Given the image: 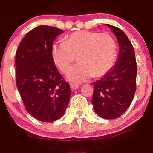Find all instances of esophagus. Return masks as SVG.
<instances>
[{"label": "esophagus", "mask_w": 153, "mask_h": 153, "mask_svg": "<svg viewBox=\"0 0 153 153\" xmlns=\"http://www.w3.org/2000/svg\"><path fill=\"white\" fill-rule=\"evenodd\" d=\"M70 87H71V90H76V89H78L79 88V85L78 84H71Z\"/></svg>", "instance_id": "obj_1"}]
</instances>
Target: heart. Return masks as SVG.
Returning <instances> with one entry per match:
<instances>
[{"label": "heart", "instance_id": "1", "mask_svg": "<svg viewBox=\"0 0 153 153\" xmlns=\"http://www.w3.org/2000/svg\"><path fill=\"white\" fill-rule=\"evenodd\" d=\"M51 53L62 73H66L77 57L79 63L69 70L67 77L78 83L92 76H103L112 68L117 58V43L107 33L79 30L67 36L65 42L53 44Z\"/></svg>", "mask_w": 153, "mask_h": 153}]
</instances>
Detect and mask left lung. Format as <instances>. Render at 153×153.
Here are the masks:
<instances>
[{
    "label": "left lung",
    "instance_id": "8db88e82",
    "mask_svg": "<svg viewBox=\"0 0 153 153\" xmlns=\"http://www.w3.org/2000/svg\"><path fill=\"white\" fill-rule=\"evenodd\" d=\"M117 36L120 53L116 65L94 82V110L104 119H116L130 106L137 88V61L130 39L120 28L107 24Z\"/></svg>",
    "mask_w": 153,
    "mask_h": 153
}]
</instances>
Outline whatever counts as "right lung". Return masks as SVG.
<instances>
[{"mask_svg": "<svg viewBox=\"0 0 153 153\" xmlns=\"http://www.w3.org/2000/svg\"><path fill=\"white\" fill-rule=\"evenodd\" d=\"M62 30L39 26L22 39L16 53V84L26 110L42 122L63 116L71 89L59 72L52 57L54 39Z\"/></svg>", "mask_w": 153, "mask_h": 153, "instance_id": "add662e5", "label": "right lung"}]
</instances>
